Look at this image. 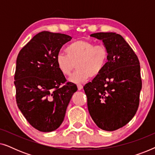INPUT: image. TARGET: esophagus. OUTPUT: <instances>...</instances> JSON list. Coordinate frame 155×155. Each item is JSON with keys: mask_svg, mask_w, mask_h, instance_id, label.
Wrapping results in <instances>:
<instances>
[{"mask_svg": "<svg viewBox=\"0 0 155 155\" xmlns=\"http://www.w3.org/2000/svg\"><path fill=\"white\" fill-rule=\"evenodd\" d=\"M77 87H78V90H81L82 89V87H83V86H82V84H77Z\"/></svg>", "mask_w": 155, "mask_h": 155, "instance_id": "1", "label": "esophagus"}]
</instances>
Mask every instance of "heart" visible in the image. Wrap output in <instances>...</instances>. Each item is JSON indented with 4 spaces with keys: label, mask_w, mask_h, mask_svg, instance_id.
<instances>
[{
    "label": "heart",
    "mask_w": 155,
    "mask_h": 155,
    "mask_svg": "<svg viewBox=\"0 0 155 155\" xmlns=\"http://www.w3.org/2000/svg\"><path fill=\"white\" fill-rule=\"evenodd\" d=\"M65 54H58L56 63L59 71L64 76H69L75 68L76 71L70 78L74 83H81L91 76L99 75L106 66L109 52L104 44H96L87 40L72 42L65 49Z\"/></svg>",
    "instance_id": "1"
}]
</instances>
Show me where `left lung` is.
<instances>
[{"label":"left lung","instance_id":"obj_1","mask_svg":"<svg viewBox=\"0 0 155 155\" xmlns=\"http://www.w3.org/2000/svg\"><path fill=\"white\" fill-rule=\"evenodd\" d=\"M102 40L109 52L103 71L84 86L91 117L102 130L122 128L139 107L142 89L138 58L124 38L113 32L90 35Z\"/></svg>","mask_w":155,"mask_h":155}]
</instances>
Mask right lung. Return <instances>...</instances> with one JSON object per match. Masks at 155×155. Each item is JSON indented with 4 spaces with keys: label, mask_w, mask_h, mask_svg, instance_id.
<instances>
[{
    "label": "right lung",
    "mask_w": 155,
    "mask_h": 155,
    "mask_svg": "<svg viewBox=\"0 0 155 155\" xmlns=\"http://www.w3.org/2000/svg\"><path fill=\"white\" fill-rule=\"evenodd\" d=\"M71 37L44 31L19 52L15 73L16 102L29 124L41 132L56 130L64 120L75 84L66 82L56 59Z\"/></svg>",
    "instance_id": "obj_1"
}]
</instances>
